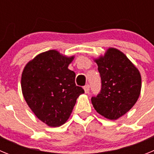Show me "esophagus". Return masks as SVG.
Segmentation results:
<instances>
[{"mask_svg": "<svg viewBox=\"0 0 154 154\" xmlns=\"http://www.w3.org/2000/svg\"><path fill=\"white\" fill-rule=\"evenodd\" d=\"M89 88H90V87H89V85H85V86H84V91H85V93H86V94L89 93Z\"/></svg>", "mask_w": 154, "mask_h": 154, "instance_id": "1", "label": "esophagus"}]
</instances>
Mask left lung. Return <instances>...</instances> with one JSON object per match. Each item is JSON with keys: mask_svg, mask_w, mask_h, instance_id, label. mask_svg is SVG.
<instances>
[{"mask_svg": "<svg viewBox=\"0 0 154 154\" xmlns=\"http://www.w3.org/2000/svg\"><path fill=\"white\" fill-rule=\"evenodd\" d=\"M102 81L101 92L92 98L96 112L106 119L116 120L130 110L140 95V71L124 53L109 48L104 55L94 59Z\"/></svg>", "mask_w": 154, "mask_h": 154, "instance_id": "left-lung-1", "label": "left lung"}]
</instances>
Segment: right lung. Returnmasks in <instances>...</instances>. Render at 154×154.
<instances>
[{"mask_svg": "<svg viewBox=\"0 0 154 154\" xmlns=\"http://www.w3.org/2000/svg\"><path fill=\"white\" fill-rule=\"evenodd\" d=\"M75 56L56 50L38 54L26 64L21 75V90L38 119L58 127L68 120L76 99L84 93L75 83V73L69 69Z\"/></svg>", "mask_w": 154, "mask_h": 154, "instance_id": "obj_1", "label": "right lung"}]
</instances>
